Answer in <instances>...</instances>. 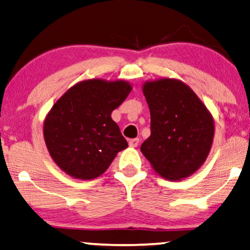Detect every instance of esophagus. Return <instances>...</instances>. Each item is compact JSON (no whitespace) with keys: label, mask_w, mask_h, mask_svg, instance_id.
Returning a JSON list of instances; mask_svg holds the SVG:
<instances>
[{"label":"esophagus","mask_w":250,"mask_h":250,"mask_svg":"<svg viewBox=\"0 0 250 250\" xmlns=\"http://www.w3.org/2000/svg\"><path fill=\"white\" fill-rule=\"evenodd\" d=\"M139 139L138 138H135V139H131V140L128 141V145H129V147H138V145H139Z\"/></svg>","instance_id":"obj_1"}]
</instances>
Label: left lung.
I'll return each mask as SVG.
<instances>
[{
  "label": "left lung",
  "mask_w": 250,
  "mask_h": 250,
  "mask_svg": "<svg viewBox=\"0 0 250 250\" xmlns=\"http://www.w3.org/2000/svg\"><path fill=\"white\" fill-rule=\"evenodd\" d=\"M144 94L150 110V137L141 145L142 154L165 179L190 176L211 148V115L196 94L178 80L146 83Z\"/></svg>",
  "instance_id": "left-lung-1"
}]
</instances>
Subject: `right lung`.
Instances as JSON below:
<instances>
[{
  "label": "right lung",
  "instance_id": "obj_1",
  "mask_svg": "<svg viewBox=\"0 0 250 250\" xmlns=\"http://www.w3.org/2000/svg\"><path fill=\"white\" fill-rule=\"evenodd\" d=\"M129 83L90 79L70 88L48 113L43 135L50 156L67 174L93 179L127 147L111 112L131 92Z\"/></svg>",
  "mask_w": 250,
  "mask_h": 250
}]
</instances>
